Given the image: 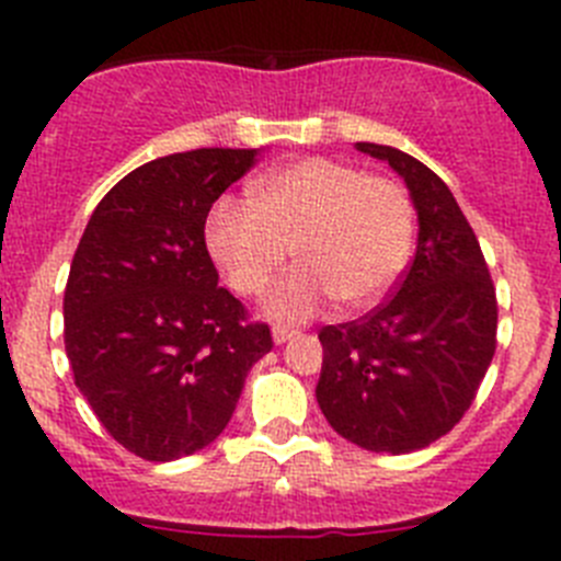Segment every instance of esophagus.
I'll return each mask as SVG.
<instances>
[{"label": "esophagus", "instance_id": "esophagus-1", "mask_svg": "<svg viewBox=\"0 0 561 561\" xmlns=\"http://www.w3.org/2000/svg\"><path fill=\"white\" fill-rule=\"evenodd\" d=\"M295 334L297 331L286 329V325H275V329H272V340H275V345H284V342H289Z\"/></svg>", "mask_w": 561, "mask_h": 561}]
</instances>
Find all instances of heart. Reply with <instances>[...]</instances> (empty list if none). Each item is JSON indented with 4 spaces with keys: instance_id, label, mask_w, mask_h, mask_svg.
Masks as SVG:
<instances>
[{
    "instance_id": "b5f03b06",
    "label": "heart",
    "mask_w": 561,
    "mask_h": 561,
    "mask_svg": "<svg viewBox=\"0 0 561 561\" xmlns=\"http://www.w3.org/2000/svg\"><path fill=\"white\" fill-rule=\"evenodd\" d=\"M408 191L345 162L297 160L252 191V205L219 202L207 219V250L241 295H261L289 261L300 270L266 297V314L306 320L336 297L368 309L393 289L413 250Z\"/></svg>"
}]
</instances>
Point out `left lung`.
Listing matches in <instances>:
<instances>
[{
    "label": "left lung",
    "mask_w": 561,
    "mask_h": 561,
    "mask_svg": "<svg viewBox=\"0 0 561 561\" xmlns=\"http://www.w3.org/2000/svg\"><path fill=\"white\" fill-rule=\"evenodd\" d=\"M356 148L404 180L419 244L388 304L320 331L314 393L342 438L404 455L447 435L469 410L497 348V300L478 238L438 173L399 148Z\"/></svg>",
    "instance_id": "left-lung-1"
}]
</instances>
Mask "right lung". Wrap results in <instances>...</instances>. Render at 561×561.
<instances>
[{"instance_id":"right-lung-1","label":"right lung","mask_w":561,"mask_h":561,"mask_svg":"<svg viewBox=\"0 0 561 561\" xmlns=\"http://www.w3.org/2000/svg\"><path fill=\"white\" fill-rule=\"evenodd\" d=\"M261 148H196L146 162L95 207L67 291L64 345L76 385L128 453L168 463L219 438L266 325L219 286L205 247L213 202Z\"/></svg>"}]
</instances>
